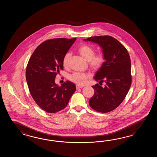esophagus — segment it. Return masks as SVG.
<instances>
[{"label": "esophagus", "mask_w": 157, "mask_h": 157, "mask_svg": "<svg viewBox=\"0 0 157 157\" xmlns=\"http://www.w3.org/2000/svg\"><path fill=\"white\" fill-rule=\"evenodd\" d=\"M83 86H80V85H76V89H81V88H82V87H83Z\"/></svg>", "instance_id": "1"}]
</instances>
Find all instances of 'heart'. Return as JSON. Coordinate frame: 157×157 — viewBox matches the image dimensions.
<instances>
[{
	"instance_id": "b5f03b06",
	"label": "heart",
	"mask_w": 157,
	"mask_h": 157,
	"mask_svg": "<svg viewBox=\"0 0 157 157\" xmlns=\"http://www.w3.org/2000/svg\"><path fill=\"white\" fill-rule=\"evenodd\" d=\"M80 54L88 61L89 66L93 70H98L102 66L104 62V58L103 54L99 53L95 54V50L93 47L88 44H83L78 49ZM70 54L67 53L64 56L62 60L63 66L67 67L68 65ZM89 76L85 73L75 72L72 74L70 76V80L74 83H77L80 85H82L85 83L87 79Z\"/></svg>"
}]
</instances>
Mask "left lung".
I'll list each match as a JSON object with an SVG mask.
<instances>
[{
	"label": "left lung",
	"mask_w": 157,
	"mask_h": 157,
	"mask_svg": "<svg viewBox=\"0 0 157 157\" xmlns=\"http://www.w3.org/2000/svg\"><path fill=\"white\" fill-rule=\"evenodd\" d=\"M83 40L98 44L105 60L94 78L99 82L104 80L106 84L104 87L98 83L92 86L95 93L89 103L97 112H109L120 105L130 88V56L125 47L113 37L98 36Z\"/></svg>",
	"instance_id": "8db88e82"
}]
</instances>
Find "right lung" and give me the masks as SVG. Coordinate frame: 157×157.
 I'll return each instance as SVG.
<instances>
[{"label":"right lung","instance_id":"obj_1","mask_svg":"<svg viewBox=\"0 0 157 157\" xmlns=\"http://www.w3.org/2000/svg\"><path fill=\"white\" fill-rule=\"evenodd\" d=\"M76 38L47 40L33 52L27 66L26 78L30 94L44 110L54 113L67 107L76 91L75 83L67 81L59 86L55 78L63 70L62 60Z\"/></svg>","mask_w":157,"mask_h":157}]
</instances>
